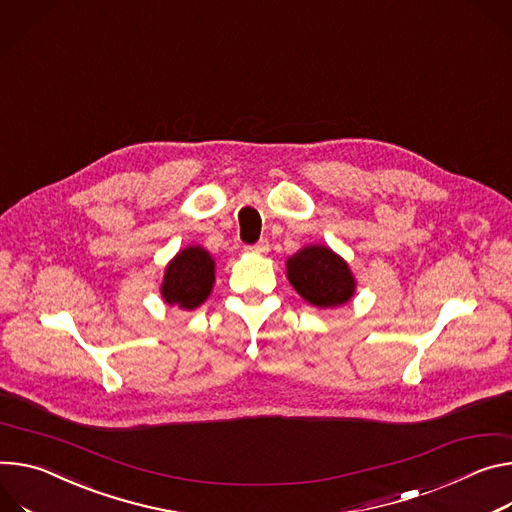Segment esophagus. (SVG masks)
<instances>
[{"mask_svg": "<svg viewBox=\"0 0 512 512\" xmlns=\"http://www.w3.org/2000/svg\"><path fill=\"white\" fill-rule=\"evenodd\" d=\"M245 251L265 255V253H269V243H267V241H259V243H255V245H247V247H245Z\"/></svg>", "mask_w": 512, "mask_h": 512, "instance_id": "obj_1", "label": "esophagus"}]
</instances>
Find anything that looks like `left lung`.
I'll list each match as a JSON object with an SVG mask.
<instances>
[{"label": "left lung", "instance_id": "obj_1", "mask_svg": "<svg viewBox=\"0 0 512 512\" xmlns=\"http://www.w3.org/2000/svg\"><path fill=\"white\" fill-rule=\"evenodd\" d=\"M288 280L306 302L318 308L341 306L355 292L349 265L320 245L304 247L288 259Z\"/></svg>", "mask_w": 512, "mask_h": 512}]
</instances>
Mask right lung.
<instances>
[{
    "instance_id": "add662e5",
    "label": "right lung",
    "mask_w": 512,
    "mask_h": 512,
    "mask_svg": "<svg viewBox=\"0 0 512 512\" xmlns=\"http://www.w3.org/2000/svg\"><path fill=\"white\" fill-rule=\"evenodd\" d=\"M214 284V261L202 247H188L167 265L163 277V298L167 304L192 310L200 306Z\"/></svg>"
}]
</instances>
